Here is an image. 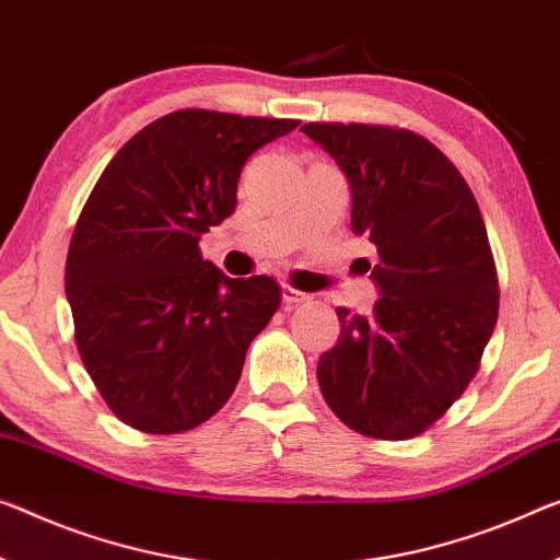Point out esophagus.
Wrapping results in <instances>:
<instances>
[{"instance_id":"34e87169","label":"esophagus","mask_w":560,"mask_h":560,"mask_svg":"<svg viewBox=\"0 0 560 560\" xmlns=\"http://www.w3.org/2000/svg\"><path fill=\"white\" fill-rule=\"evenodd\" d=\"M307 300V295L305 292H300V290H295L292 285H282V303H288V305H298V303H305Z\"/></svg>"}]
</instances>
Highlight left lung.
<instances>
[{"label": "left lung", "mask_w": 560, "mask_h": 560, "mask_svg": "<svg viewBox=\"0 0 560 560\" xmlns=\"http://www.w3.org/2000/svg\"><path fill=\"white\" fill-rule=\"evenodd\" d=\"M338 162L352 220L377 250L373 315L338 307V346L317 363L342 423L410 441L441 420L476 377L498 320V272L478 202L458 167L406 127L307 122Z\"/></svg>", "instance_id": "1"}]
</instances>
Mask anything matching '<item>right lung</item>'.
Returning <instances> with one entry per match:
<instances>
[{"label": "right lung", "mask_w": 560, "mask_h": 560, "mask_svg": "<svg viewBox=\"0 0 560 560\" xmlns=\"http://www.w3.org/2000/svg\"><path fill=\"white\" fill-rule=\"evenodd\" d=\"M298 119L177 109L127 140L84 202L67 253L74 342L125 425L152 435L210 420L278 313L268 275L228 278L200 237L237 208L255 150Z\"/></svg>", "instance_id": "obj_1"}]
</instances>
